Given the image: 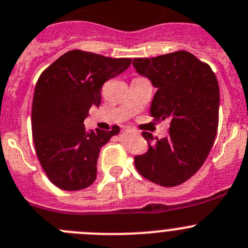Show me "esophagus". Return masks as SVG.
<instances>
[{"label":"esophagus","mask_w":248,"mask_h":248,"mask_svg":"<svg viewBox=\"0 0 248 248\" xmlns=\"http://www.w3.org/2000/svg\"><path fill=\"white\" fill-rule=\"evenodd\" d=\"M123 131H124V133H128V131H130V129H129V128H125V129H124V130H123Z\"/></svg>","instance_id":"esophagus-1"}]
</instances>
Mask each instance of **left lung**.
<instances>
[{
	"label": "left lung",
	"mask_w": 248,
	"mask_h": 248,
	"mask_svg": "<svg viewBox=\"0 0 248 248\" xmlns=\"http://www.w3.org/2000/svg\"><path fill=\"white\" fill-rule=\"evenodd\" d=\"M133 65L157 89L151 115L170 120L167 138L151 143L152 134H142L150 148L136 155L135 167L158 185H180L201 168L213 146L219 118L218 80L208 64L187 51L135 58Z\"/></svg>",
	"instance_id": "1"
}]
</instances>
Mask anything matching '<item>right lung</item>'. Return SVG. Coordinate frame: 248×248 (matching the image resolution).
<instances>
[{"label":"right lung","instance_id":"1","mask_svg":"<svg viewBox=\"0 0 248 248\" xmlns=\"http://www.w3.org/2000/svg\"><path fill=\"white\" fill-rule=\"evenodd\" d=\"M130 64V58L73 49L40 75L32 100V139L45 173L57 187L78 191L95 181L101 148L119 128L87 130L84 120L91 107L101 105L102 85Z\"/></svg>","mask_w":248,"mask_h":248}]
</instances>
